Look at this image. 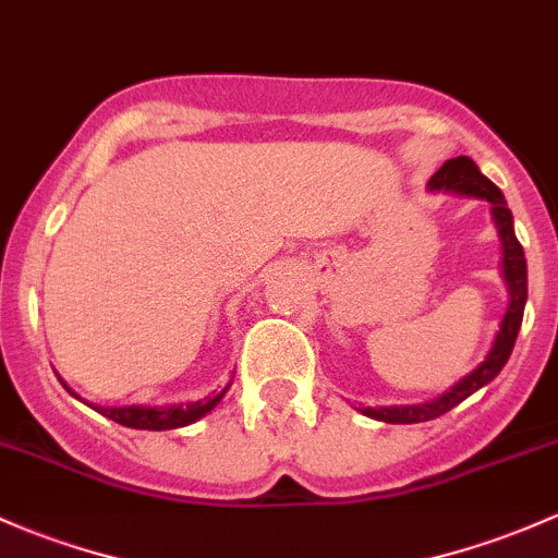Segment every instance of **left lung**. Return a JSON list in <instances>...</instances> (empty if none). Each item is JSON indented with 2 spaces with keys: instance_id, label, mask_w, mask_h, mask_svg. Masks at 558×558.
<instances>
[{
  "instance_id": "8db88e82",
  "label": "left lung",
  "mask_w": 558,
  "mask_h": 558,
  "mask_svg": "<svg viewBox=\"0 0 558 558\" xmlns=\"http://www.w3.org/2000/svg\"><path fill=\"white\" fill-rule=\"evenodd\" d=\"M430 191H445V194H460V196H473V199H484L493 205V220L497 236L502 244V263L500 274L502 281L508 287V308L502 316L500 329H497V338L489 349L484 362L476 369H471L469 375L460 377L454 386H449L445 393H439L436 399L421 401V404H391V407H364V415L373 417V421L383 423H425L434 421V417L445 415V412L458 407L460 401H465L471 393H476L478 388H484L487 383H493L497 373L506 367L508 356H511L513 343H517V335L521 327V316H524V303H526V257L521 250L517 233H513V215L506 205V196L497 185L489 181L487 175H482V170L476 167V161L471 157H454L447 159L439 170L430 175L428 181Z\"/></svg>"
}]
</instances>
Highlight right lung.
<instances>
[{"mask_svg": "<svg viewBox=\"0 0 558 558\" xmlns=\"http://www.w3.org/2000/svg\"><path fill=\"white\" fill-rule=\"evenodd\" d=\"M63 383V377H58ZM65 391L71 397H76L69 386L63 383ZM231 388H223L218 391L215 397H205L199 401H185V404H161V407H143V404H128V407H98V404H89L95 412H100L104 417L109 421L119 423V425H128V428H137V430H170V428H183V425L196 423L199 417H205L207 412H213L215 407L220 404V399L226 397V391ZM82 399V397H76Z\"/></svg>", "mask_w": 558, "mask_h": 558, "instance_id": "obj_1", "label": "right lung"}]
</instances>
